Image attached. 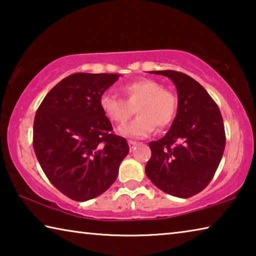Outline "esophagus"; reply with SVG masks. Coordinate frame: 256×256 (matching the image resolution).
Here are the masks:
<instances>
[{"label":"esophagus","instance_id":"esophagus-1","mask_svg":"<svg viewBox=\"0 0 256 256\" xmlns=\"http://www.w3.org/2000/svg\"><path fill=\"white\" fill-rule=\"evenodd\" d=\"M128 146H130V149L131 150H133L134 148H136V144H138V142L136 141H133V140H128Z\"/></svg>","mask_w":256,"mask_h":256}]
</instances>
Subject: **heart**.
<instances>
[{"label":"heart","mask_w":256,"mask_h":256,"mask_svg":"<svg viewBox=\"0 0 256 256\" xmlns=\"http://www.w3.org/2000/svg\"><path fill=\"white\" fill-rule=\"evenodd\" d=\"M120 92L124 99L104 94L100 97V108L114 124L126 122L136 108V118L118 130L123 136H144L152 132L154 126L164 128L174 120L178 99L174 92L164 88L158 80L142 78L125 84Z\"/></svg>","instance_id":"heart-1"}]
</instances>
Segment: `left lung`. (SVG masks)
I'll return each mask as SVG.
<instances>
[{
  "instance_id": "1",
  "label": "left lung",
  "mask_w": 256,
  "mask_h": 256,
  "mask_svg": "<svg viewBox=\"0 0 256 256\" xmlns=\"http://www.w3.org/2000/svg\"><path fill=\"white\" fill-rule=\"evenodd\" d=\"M151 73L174 82L178 110L166 136L149 144L146 174L164 193L190 198L209 185L222 158L226 133L222 112L206 90L185 73Z\"/></svg>"
}]
</instances>
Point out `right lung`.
Returning a JSON list of instances; mask_svg holds the SVG:
<instances>
[{
	"mask_svg": "<svg viewBox=\"0 0 256 256\" xmlns=\"http://www.w3.org/2000/svg\"><path fill=\"white\" fill-rule=\"evenodd\" d=\"M118 76L73 73L46 94L34 115L32 146L42 170L74 201L110 188L128 154L126 140L112 132L100 108V97Z\"/></svg>",
	"mask_w": 256,
	"mask_h": 256,
	"instance_id": "obj_1",
	"label": "right lung"
}]
</instances>
